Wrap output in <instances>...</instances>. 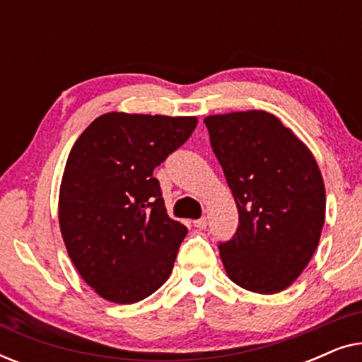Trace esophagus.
<instances>
[{"mask_svg":"<svg viewBox=\"0 0 362 362\" xmlns=\"http://www.w3.org/2000/svg\"><path fill=\"white\" fill-rule=\"evenodd\" d=\"M192 224H194V227H197V229H206L207 219H206V217H201V219H196L194 222H192Z\"/></svg>","mask_w":362,"mask_h":362,"instance_id":"34e87169","label":"esophagus"}]
</instances>
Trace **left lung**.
Masks as SVG:
<instances>
[{
	"mask_svg": "<svg viewBox=\"0 0 362 362\" xmlns=\"http://www.w3.org/2000/svg\"><path fill=\"white\" fill-rule=\"evenodd\" d=\"M234 196L239 227L219 244L229 279L262 295L298 279L325 224V182L313 153L264 110L204 118Z\"/></svg>",
	"mask_w": 362,
	"mask_h": 362,
	"instance_id": "left-lung-1",
	"label": "left lung"
}]
</instances>
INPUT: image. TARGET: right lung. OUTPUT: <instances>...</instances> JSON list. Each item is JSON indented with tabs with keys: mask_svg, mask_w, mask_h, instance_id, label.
Instances as JSON below:
<instances>
[{
	"mask_svg": "<svg viewBox=\"0 0 362 362\" xmlns=\"http://www.w3.org/2000/svg\"><path fill=\"white\" fill-rule=\"evenodd\" d=\"M196 125V117L110 112L74 143L59 226L72 264L102 298L136 303L171 275L187 229L166 214L153 170Z\"/></svg>",
	"mask_w": 362,
	"mask_h": 362,
	"instance_id": "1",
	"label": "right lung"
}]
</instances>
